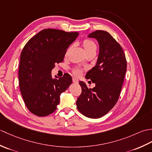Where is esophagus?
Segmentation results:
<instances>
[{"label": "esophagus", "instance_id": "1", "mask_svg": "<svg viewBox=\"0 0 152 152\" xmlns=\"http://www.w3.org/2000/svg\"><path fill=\"white\" fill-rule=\"evenodd\" d=\"M72 82H73V83H78V80H77L76 78H72Z\"/></svg>", "mask_w": 152, "mask_h": 152}]
</instances>
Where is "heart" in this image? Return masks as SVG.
<instances>
[{
    "instance_id": "heart-1",
    "label": "heart",
    "mask_w": 152,
    "mask_h": 152,
    "mask_svg": "<svg viewBox=\"0 0 152 152\" xmlns=\"http://www.w3.org/2000/svg\"><path fill=\"white\" fill-rule=\"evenodd\" d=\"M82 45H83V49H84L85 52L87 55L96 52V44L94 43V42H93L92 40H88V39L83 40ZM73 72L76 76H80L81 75L82 70L76 69L75 70H74Z\"/></svg>"
}]
</instances>
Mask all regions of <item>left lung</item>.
Masks as SVG:
<instances>
[{
	"label": "left lung",
	"instance_id": "left-lung-1",
	"mask_svg": "<svg viewBox=\"0 0 152 152\" xmlns=\"http://www.w3.org/2000/svg\"><path fill=\"white\" fill-rule=\"evenodd\" d=\"M99 45V53L94 67L86 78L95 84L89 89L83 82H79L82 93L76 101L78 110L89 118H99L114 107L119 99L124 81L127 61L121 46L108 32L98 30L90 33Z\"/></svg>",
	"mask_w": 152,
	"mask_h": 152
}]
</instances>
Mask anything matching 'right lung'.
<instances>
[{"label":"right lung","instance_id":"right-lung-1","mask_svg":"<svg viewBox=\"0 0 152 152\" xmlns=\"http://www.w3.org/2000/svg\"><path fill=\"white\" fill-rule=\"evenodd\" d=\"M79 33L46 28L31 38L21 53L19 84L25 104L31 113L46 116L56 110L61 93L72 83L65 73L53 78L55 64L63 61L67 48Z\"/></svg>","mask_w":152,"mask_h":152}]
</instances>
